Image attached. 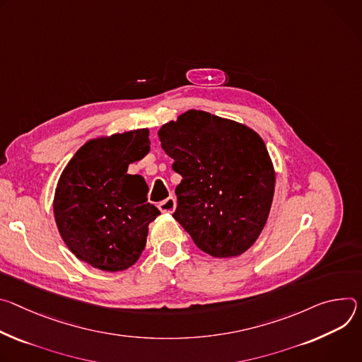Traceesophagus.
<instances>
[{
	"mask_svg": "<svg viewBox=\"0 0 362 362\" xmlns=\"http://www.w3.org/2000/svg\"><path fill=\"white\" fill-rule=\"evenodd\" d=\"M175 207H177V199L174 197H168L164 199V202H160L158 204V209L163 213H173Z\"/></svg>",
	"mask_w": 362,
	"mask_h": 362,
	"instance_id": "obj_1",
	"label": "esophagus"
}]
</instances>
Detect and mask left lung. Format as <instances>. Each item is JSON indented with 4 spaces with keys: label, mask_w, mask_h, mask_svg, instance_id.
<instances>
[{
    "label": "left lung",
    "mask_w": 362,
    "mask_h": 362,
    "mask_svg": "<svg viewBox=\"0 0 362 362\" xmlns=\"http://www.w3.org/2000/svg\"><path fill=\"white\" fill-rule=\"evenodd\" d=\"M158 136L182 177L173 217L195 246L220 259L250 249L267 221L276 180L259 134L191 109L160 127Z\"/></svg>",
    "instance_id": "obj_1"
}]
</instances>
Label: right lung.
<instances>
[{"label":"right lung","instance_id":"1","mask_svg":"<svg viewBox=\"0 0 362 362\" xmlns=\"http://www.w3.org/2000/svg\"><path fill=\"white\" fill-rule=\"evenodd\" d=\"M149 131L88 141L63 170L54 192V218L70 252L92 267H131L146 245L148 226L160 213L148 203V185L128 174L149 152Z\"/></svg>","mask_w":362,"mask_h":362}]
</instances>
